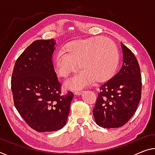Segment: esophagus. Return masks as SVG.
I'll use <instances>...</instances> for the list:
<instances>
[{
    "label": "esophagus",
    "mask_w": 155,
    "mask_h": 155,
    "mask_svg": "<svg viewBox=\"0 0 155 155\" xmlns=\"http://www.w3.org/2000/svg\"><path fill=\"white\" fill-rule=\"evenodd\" d=\"M82 93H83L82 90H76L74 92V94L75 95H81V94H82Z\"/></svg>",
    "instance_id": "obj_1"
}]
</instances>
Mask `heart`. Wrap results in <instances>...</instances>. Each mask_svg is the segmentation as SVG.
<instances>
[{
    "label": "heart",
    "instance_id": "obj_1",
    "mask_svg": "<svg viewBox=\"0 0 155 155\" xmlns=\"http://www.w3.org/2000/svg\"><path fill=\"white\" fill-rule=\"evenodd\" d=\"M119 61L117 46L111 39L96 36L73 41L54 57V68L61 77L66 78L76 72H81L66 81L65 85L75 89L86 86L94 81L104 82L111 78Z\"/></svg>",
    "mask_w": 155,
    "mask_h": 155
}]
</instances>
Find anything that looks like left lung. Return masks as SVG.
<instances>
[{"label":"left lung","mask_w":155,"mask_h":155,"mask_svg":"<svg viewBox=\"0 0 155 155\" xmlns=\"http://www.w3.org/2000/svg\"><path fill=\"white\" fill-rule=\"evenodd\" d=\"M121 68L100 87L93 109L95 122L105 128L119 127L136 112L141 97V75L138 61L132 51L121 43Z\"/></svg>","instance_id":"obj_1"}]
</instances>
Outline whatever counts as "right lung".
I'll return each instance as SVG.
<instances>
[{
    "instance_id": "right-lung-1",
    "label": "right lung",
    "mask_w": 155,
    "mask_h": 155,
    "mask_svg": "<svg viewBox=\"0 0 155 155\" xmlns=\"http://www.w3.org/2000/svg\"><path fill=\"white\" fill-rule=\"evenodd\" d=\"M56 42L37 40L16 60L11 85L14 105L22 118L36 131L52 132L65 126L72 92L61 95L52 63Z\"/></svg>"
}]
</instances>
